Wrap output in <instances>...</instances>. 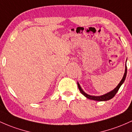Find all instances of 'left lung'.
I'll list each match as a JSON object with an SVG mask.
<instances>
[{
    "instance_id": "1",
    "label": "left lung",
    "mask_w": 132,
    "mask_h": 132,
    "mask_svg": "<svg viewBox=\"0 0 132 132\" xmlns=\"http://www.w3.org/2000/svg\"><path fill=\"white\" fill-rule=\"evenodd\" d=\"M126 63H127V61H126ZM127 64H125V73H124L122 79L120 81V82H119L117 86L116 87L115 89H113V90H111V92L107 93L105 94V95H101V96H92V95H89L88 94L86 93L85 92L83 91V89H82L80 85L79 84V82H77L78 83V88H79V91L81 93V94L84 95L85 97L88 98L89 100H95V101H108L109 100L111 99V98H113L115 96V95L117 94V93L118 92V89L120 88V86L122 85V84L123 83L124 81L125 80L126 76H127Z\"/></svg>"
}]
</instances>
